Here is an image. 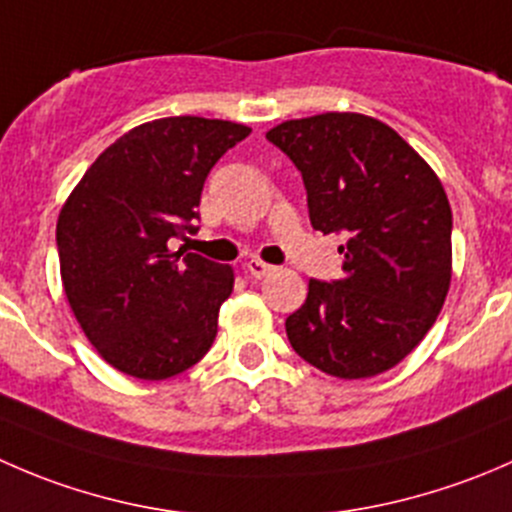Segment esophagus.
<instances>
[{
	"mask_svg": "<svg viewBox=\"0 0 512 512\" xmlns=\"http://www.w3.org/2000/svg\"><path fill=\"white\" fill-rule=\"evenodd\" d=\"M272 270H275V267L267 265V262H262V260H257V257H255V260L245 262V272H247V275L257 277V280H260V277H267Z\"/></svg>",
	"mask_w": 512,
	"mask_h": 512,
	"instance_id": "34e87169",
	"label": "esophagus"
}]
</instances>
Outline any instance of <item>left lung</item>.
Listing matches in <instances>:
<instances>
[{
    "label": "left lung",
    "mask_w": 512,
    "mask_h": 512,
    "mask_svg": "<svg viewBox=\"0 0 512 512\" xmlns=\"http://www.w3.org/2000/svg\"><path fill=\"white\" fill-rule=\"evenodd\" d=\"M302 173L314 230L342 232L344 277L309 280L285 327L292 349L337 379L399 364L436 322L451 287V205L441 180L394 128L319 113L267 131Z\"/></svg>",
    "instance_id": "left-lung-1"
}]
</instances>
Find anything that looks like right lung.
Returning <instances> with one entry per match:
<instances>
[{"instance_id":"right-lung-1","label":"right lung","mask_w":512,"mask_h":512,"mask_svg":"<svg viewBox=\"0 0 512 512\" xmlns=\"http://www.w3.org/2000/svg\"><path fill=\"white\" fill-rule=\"evenodd\" d=\"M247 136L218 118H158L123 133L71 190L56 223L61 282L113 369L170 379L213 347L235 272L170 240L198 230L205 178Z\"/></svg>"}]
</instances>
